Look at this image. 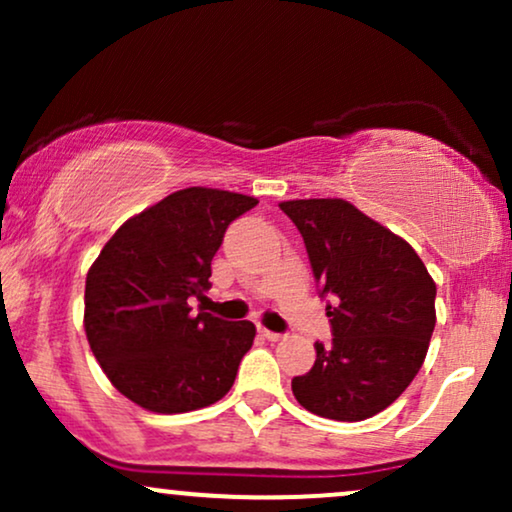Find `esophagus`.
<instances>
[{
    "label": "esophagus",
    "instance_id": "34e87169",
    "mask_svg": "<svg viewBox=\"0 0 512 512\" xmlns=\"http://www.w3.org/2000/svg\"><path fill=\"white\" fill-rule=\"evenodd\" d=\"M260 334H262L264 339H269V342H281V339H284V334L267 330V327H260Z\"/></svg>",
    "mask_w": 512,
    "mask_h": 512
}]
</instances>
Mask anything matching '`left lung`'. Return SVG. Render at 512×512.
Masks as SVG:
<instances>
[{
  "mask_svg": "<svg viewBox=\"0 0 512 512\" xmlns=\"http://www.w3.org/2000/svg\"><path fill=\"white\" fill-rule=\"evenodd\" d=\"M279 207L301 231L322 296L332 298V344H315V366L293 378V397L322 419H370L424 366L436 281L407 240L346 199H289Z\"/></svg>",
  "mask_w": 512,
  "mask_h": 512,
  "instance_id": "obj_1",
  "label": "left lung"
}]
</instances>
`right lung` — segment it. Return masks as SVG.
<instances>
[{"label": "right lung", "mask_w": 512, "mask_h": 512, "mask_svg": "<svg viewBox=\"0 0 512 512\" xmlns=\"http://www.w3.org/2000/svg\"><path fill=\"white\" fill-rule=\"evenodd\" d=\"M255 197L185 187L115 231L86 274L84 330L117 392L146 411L185 414L219 402L255 342L248 320L190 313L209 289L228 223Z\"/></svg>", "instance_id": "obj_1"}]
</instances>
